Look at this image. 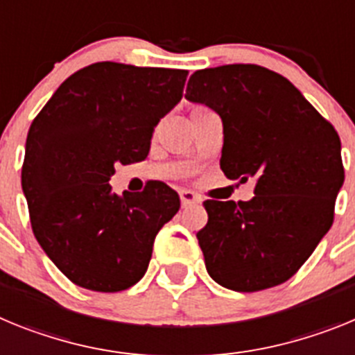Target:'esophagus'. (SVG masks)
<instances>
[{"label":"esophagus","instance_id":"obj_1","mask_svg":"<svg viewBox=\"0 0 355 355\" xmlns=\"http://www.w3.org/2000/svg\"><path fill=\"white\" fill-rule=\"evenodd\" d=\"M180 199H181V206H183V208H188V206L200 205V197L197 196V193L190 192V190H181V192H180Z\"/></svg>","mask_w":355,"mask_h":355}]
</instances>
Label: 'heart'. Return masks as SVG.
I'll list each match as a JSON object with an SVG mask.
<instances>
[{
    "label": "heart",
    "instance_id": "obj_1",
    "mask_svg": "<svg viewBox=\"0 0 355 355\" xmlns=\"http://www.w3.org/2000/svg\"><path fill=\"white\" fill-rule=\"evenodd\" d=\"M196 110H197V108H196Z\"/></svg>",
    "mask_w": 355,
    "mask_h": 355
}]
</instances>
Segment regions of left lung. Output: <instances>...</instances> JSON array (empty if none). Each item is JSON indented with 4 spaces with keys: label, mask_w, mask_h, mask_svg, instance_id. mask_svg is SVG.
<instances>
[{
    "label": "left lung",
    "mask_w": 355,
    "mask_h": 355,
    "mask_svg": "<svg viewBox=\"0 0 355 355\" xmlns=\"http://www.w3.org/2000/svg\"><path fill=\"white\" fill-rule=\"evenodd\" d=\"M184 97L222 119L229 180L256 178L247 202H205L197 240L209 277L234 291L284 283L332 225L345 181L336 130L293 83L259 65L193 72Z\"/></svg>",
    "instance_id": "obj_1"
}]
</instances>
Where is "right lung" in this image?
Returning a JSON list of instances; mask_svg holds the SVG:
<instances>
[{"label":"right lung","instance_id":"obj_1","mask_svg":"<svg viewBox=\"0 0 355 355\" xmlns=\"http://www.w3.org/2000/svg\"><path fill=\"white\" fill-rule=\"evenodd\" d=\"M187 71L97 62L56 89L31 122L21 184L39 245L74 284L114 293L146 274L155 238L180 209L159 181L112 192L115 163L147 158Z\"/></svg>","mask_w":355,"mask_h":355}]
</instances>
